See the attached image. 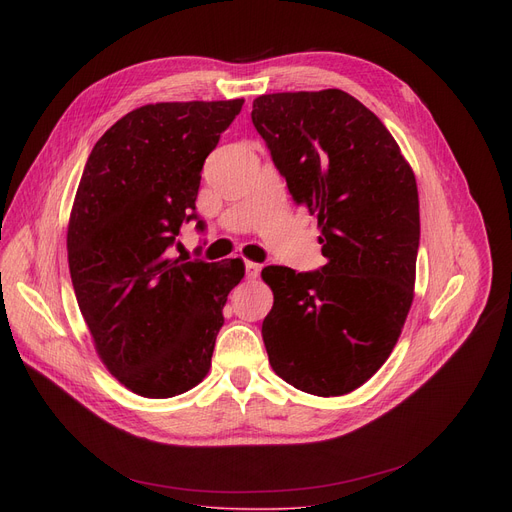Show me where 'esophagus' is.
I'll list each match as a JSON object with an SVG mask.
<instances>
[{
	"instance_id": "esophagus-1",
	"label": "esophagus",
	"mask_w": 512,
	"mask_h": 512,
	"mask_svg": "<svg viewBox=\"0 0 512 512\" xmlns=\"http://www.w3.org/2000/svg\"><path fill=\"white\" fill-rule=\"evenodd\" d=\"M245 272H247V278L249 280H255L261 272V265L255 263V261H245Z\"/></svg>"
}]
</instances>
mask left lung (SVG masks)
<instances>
[{
	"mask_svg": "<svg viewBox=\"0 0 512 512\" xmlns=\"http://www.w3.org/2000/svg\"><path fill=\"white\" fill-rule=\"evenodd\" d=\"M251 120L294 203L317 215L328 259L303 274L263 267L267 357L294 388L348 394L386 363L413 303L415 174L380 118L340 89L261 95Z\"/></svg>",
	"mask_w": 512,
	"mask_h": 512,
	"instance_id": "left-lung-1",
	"label": "left lung"
}]
</instances>
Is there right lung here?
Masks as SVG:
<instances>
[{
    "label": "right lung",
    "instance_id": "right-lung-1",
    "mask_svg": "<svg viewBox=\"0 0 512 512\" xmlns=\"http://www.w3.org/2000/svg\"><path fill=\"white\" fill-rule=\"evenodd\" d=\"M245 99L149 103L95 143L68 224V265L95 351L145 398L195 388L211 367L242 259L170 257L197 220L205 157ZM203 230V222L197 224Z\"/></svg>",
    "mask_w": 512,
    "mask_h": 512
}]
</instances>
